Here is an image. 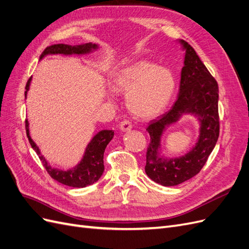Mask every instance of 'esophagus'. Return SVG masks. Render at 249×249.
<instances>
[{
  "mask_svg": "<svg viewBox=\"0 0 249 249\" xmlns=\"http://www.w3.org/2000/svg\"><path fill=\"white\" fill-rule=\"evenodd\" d=\"M132 129V124L129 120H124V122L120 123V130L123 132H129Z\"/></svg>",
  "mask_w": 249,
  "mask_h": 249,
  "instance_id": "1",
  "label": "esophagus"
}]
</instances>
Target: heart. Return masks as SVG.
<instances>
[{"instance_id":"obj_1","label":"heart","mask_w":249,"mask_h":249,"mask_svg":"<svg viewBox=\"0 0 249 249\" xmlns=\"http://www.w3.org/2000/svg\"><path fill=\"white\" fill-rule=\"evenodd\" d=\"M114 87L126 93V107L135 117L149 119L159 115L167 106L175 92L176 80L170 70L139 60L115 73ZM108 97H114L112 89Z\"/></svg>"}]
</instances>
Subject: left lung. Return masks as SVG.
Masks as SVG:
<instances>
[{"mask_svg": "<svg viewBox=\"0 0 249 249\" xmlns=\"http://www.w3.org/2000/svg\"><path fill=\"white\" fill-rule=\"evenodd\" d=\"M178 42L185 51V58L178 99L169 111L152 120L146 127L150 141L146 150L145 172L154 182L166 187L182 184L196 176L206 164L219 136L217 82L190 44L185 40ZM185 114L194 115L199 119L200 136L197 143L184 156H161L163 132Z\"/></svg>", "mask_w": 249, "mask_h": 249, "instance_id": "obj_1", "label": "left lung"}]
</instances>
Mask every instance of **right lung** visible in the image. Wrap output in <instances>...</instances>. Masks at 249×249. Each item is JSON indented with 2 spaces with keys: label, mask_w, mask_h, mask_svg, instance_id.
<instances>
[{
  "label": "right lung",
  "mask_w": 249,
  "mask_h": 249,
  "mask_svg": "<svg viewBox=\"0 0 249 249\" xmlns=\"http://www.w3.org/2000/svg\"><path fill=\"white\" fill-rule=\"evenodd\" d=\"M99 49V46L95 43H84L80 44V46H69V44H53L51 47H48L46 50L42 52L40 59H42L47 55H86L90 54L93 51ZM32 77L30 78L27 82L26 85V91L25 97L27 99V93L30 88V83H31ZM26 132L29 139L30 144L32 148L35 150L36 154L38 155L40 161L42 162L44 168L47 169L49 175L54 178L57 182L61 183L63 185L73 187V188H84L86 186L92 185L96 180L102 177L105 166H104V152L106 149L108 143L112 140L114 136V132L112 130H103L100 131L96 135H94L93 138L90 140L88 145L85 149L84 156H83L82 160L78 165H76L73 168L69 170H62L52 167L50 163L47 161L41 153L39 147L36 145V143L32 140L30 136L29 131V122L26 119Z\"/></svg>",
  "instance_id": "1"
}]
</instances>
